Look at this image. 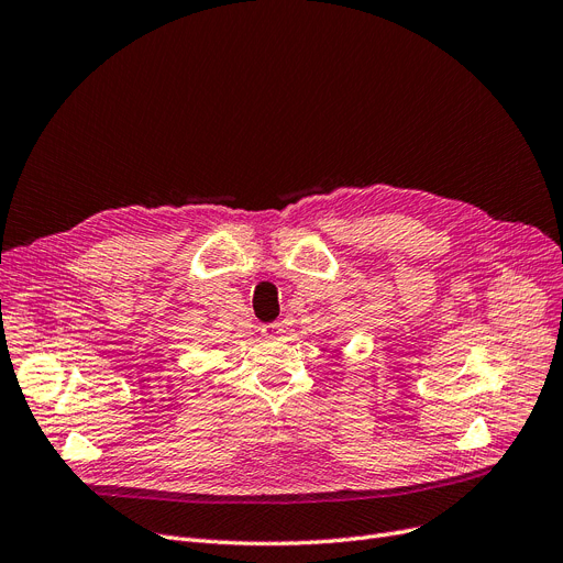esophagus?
I'll return each mask as SVG.
<instances>
[{
  "instance_id": "34e87169",
  "label": "esophagus",
  "mask_w": 563,
  "mask_h": 563,
  "mask_svg": "<svg viewBox=\"0 0 563 563\" xmlns=\"http://www.w3.org/2000/svg\"><path fill=\"white\" fill-rule=\"evenodd\" d=\"M282 332H284V325H282V323H267V325L261 328V334H263L265 339H277V336H282Z\"/></svg>"
}]
</instances>
